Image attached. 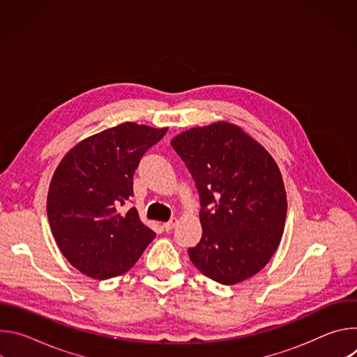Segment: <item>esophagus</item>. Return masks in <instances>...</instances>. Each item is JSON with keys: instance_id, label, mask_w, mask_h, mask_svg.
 Returning <instances> with one entry per match:
<instances>
[{"instance_id": "obj_1", "label": "esophagus", "mask_w": 357, "mask_h": 357, "mask_svg": "<svg viewBox=\"0 0 357 357\" xmlns=\"http://www.w3.org/2000/svg\"><path fill=\"white\" fill-rule=\"evenodd\" d=\"M176 223H178V220L174 218V219H171L169 222H165L162 226H164L165 230H172V229L176 226Z\"/></svg>"}]
</instances>
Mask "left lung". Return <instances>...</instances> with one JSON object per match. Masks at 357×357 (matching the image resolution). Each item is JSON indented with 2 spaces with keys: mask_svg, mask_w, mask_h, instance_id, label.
I'll return each mask as SVG.
<instances>
[{
  "mask_svg": "<svg viewBox=\"0 0 357 357\" xmlns=\"http://www.w3.org/2000/svg\"><path fill=\"white\" fill-rule=\"evenodd\" d=\"M171 145L203 206L200 243L188 250L193 266L225 285L260 273L280 245L287 218L282 175L270 152L229 121L192 127Z\"/></svg>",
  "mask_w": 357,
  "mask_h": 357,
  "instance_id": "left-lung-1",
  "label": "left lung"
}]
</instances>
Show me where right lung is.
Masks as SVG:
<instances>
[{
  "label": "right lung",
  "mask_w": 357,
  "mask_h": 357,
  "mask_svg": "<svg viewBox=\"0 0 357 357\" xmlns=\"http://www.w3.org/2000/svg\"><path fill=\"white\" fill-rule=\"evenodd\" d=\"M168 127L131 121L77 142L49 183L46 212L65 259L82 274L107 280L127 273L155 233L135 208H120L132 196V176L145 151Z\"/></svg>",
  "instance_id": "right-lung-1"
}]
</instances>
